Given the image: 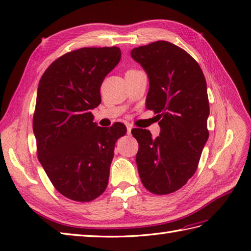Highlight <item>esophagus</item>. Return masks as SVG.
<instances>
[{"label": "esophagus", "instance_id": "34e87169", "mask_svg": "<svg viewBox=\"0 0 251 251\" xmlns=\"http://www.w3.org/2000/svg\"><path fill=\"white\" fill-rule=\"evenodd\" d=\"M126 127H127V134H130L131 132V128H132V126L129 124V123H126Z\"/></svg>", "mask_w": 251, "mask_h": 251}]
</instances>
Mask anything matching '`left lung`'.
<instances>
[{"instance_id": "left-lung-1", "label": "left lung", "mask_w": 251, "mask_h": 251, "mask_svg": "<svg viewBox=\"0 0 251 251\" xmlns=\"http://www.w3.org/2000/svg\"><path fill=\"white\" fill-rule=\"evenodd\" d=\"M130 55L148 74L147 108L161 120L156 138L147 129L131 130L139 143L138 172L151 193H173L195 174L209 137L206 79L194 58L167 41L137 47Z\"/></svg>"}]
</instances>
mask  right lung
Segmentation results:
<instances>
[{
	"label": "right lung",
	"mask_w": 251,
	"mask_h": 251,
	"mask_svg": "<svg viewBox=\"0 0 251 251\" xmlns=\"http://www.w3.org/2000/svg\"><path fill=\"white\" fill-rule=\"evenodd\" d=\"M121 60L119 47H84L46 69L37 88L33 132L37 157L55 189L76 201H90L108 186L115 142L126 127L94 123L100 86Z\"/></svg>",
	"instance_id": "1"
}]
</instances>
